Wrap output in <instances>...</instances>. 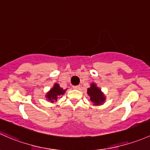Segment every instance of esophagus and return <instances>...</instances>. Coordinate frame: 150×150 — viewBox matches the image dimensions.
<instances>
[{
    "instance_id": "esophagus-1",
    "label": "esophagus",
    "mask_w": 150,
    "mask_h": 150,
    "mask_svg": "<svg viewBox=\"0 0 150 150\" xmlns=\"http://www.w3.org/2000/svg\"><path fill=\"white\" fill-rule=\"evenodd\" d=\"M73 88H74V89H79L80 88V86H79V85L73 86Z\"/></svg>"
}]
</instances>
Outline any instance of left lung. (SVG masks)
Segmentation results:
<instances>
[{"label":"left lung","instance_id":"left-lung-1","mask_svg":"<svg viewBox=\"0 0 150 150\" xmlns=\"http://www.w3.org/2000/svg\"><path fill=\"white\" fill-rule=\"evenodd\" d=\"M87 94L90 97L91 101L95 103V105L102 104L105 100L101 90L98 87H97L95 84H92L90 87L88 88Z\"/></svg>","mask_w":150,"mask_h":150}]
</instances>
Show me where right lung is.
<instances>
[{
  "label": "right lung",
  "instance_id": "right-lung-1",
  "mask_svg": "<svg viewBox=\"0 0 150 150\" xmlns=\"http://www.w3.org/2000/svg\"><path fill=\"white\" fill-rule=\"evenodd\" d=\"M65 91L62 89L61 87H60L59 84H55L53 87L50 89V92L47 94L46 97H47V99L53 103L54 101H57L58 100V98L59 95H64L65 93Z\"/></svg>",
  "mask_w": 150,
  "mask_h": 150
}]
</instances>
